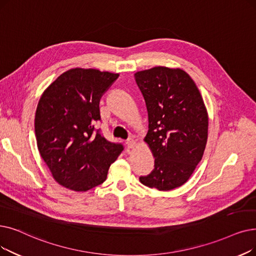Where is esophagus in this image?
<instances>
[{
	"label": "esophagus",
	"instance_id": "obj_1",
	"mask_svg": "<svg viewBox=\"0 0 256 256\" xmlns=\"http://www.w3.org/2000/svg\"><path fill=\"white\" fill-rule=\"evenodd\" d=\"M135 146H136V142L134 141V139L130 138V139H128V140H126V146H128V150H130L132 148H135Z\"/></svg>",
	"mask_w": 256,
	"mask_h": 256
}]
</instances>
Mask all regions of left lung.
I'll return each instance as SVG.
<instances>
[{"mask_svg": "<svg viewBox=\"0 0 256 256\" xmlns=\"http://www.w3.org/2000/svg\"><path fill=\"white\" fill-rule=\"evenodd\" d=\"M146 100L148 132L144 141L154 158V170L140 176L150 188L168 192L182 186L202 160L208 114L198 86L182 69L154 66L135 73Z\"/></svg>", "mask_w": 256, "mask_h": 256, "instance_id": "1", "label": "left lung"}]
</instances>
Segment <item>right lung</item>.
Masks as SVG:
<instances>
[{"label": "right lung", "mask_w": 256, "mask_h": 256, "mask_svg": "<svg viewBox=\"0 0 256 256\" xmlns=\"http://www.w3.org/2000/svg\"><path fill=\"white\" fill-rule=\"evenodd\" d=\"M119 74L75 68L60 75L42 94L34 130L42 160L62 186L86 192L106 181L124 150L120 143L94 134L99 102Z\"/></svg>", "instance_id": "obj_1"}]
</instances>
